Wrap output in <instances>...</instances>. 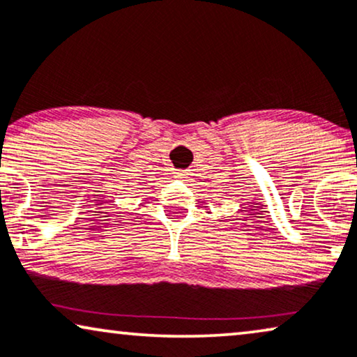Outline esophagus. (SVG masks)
<instances>
[{"label":"esophagus","instance_id":"34e87169","mask_svg":"<svg viewBox=\"0 0 357 357\" xmlns=\"http://www.w3.org/2000/svg\"><path fill=\"white\" fill-rule=\"evenodd\" d=\"M176 178L179 179V181H185L189 178V173L188 172H178L176 173Z\"/></svg>","mask_w":357,"mask_h":357}]
</instances>
